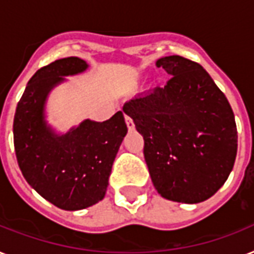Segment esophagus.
<instances>
[{"mask_svg":"<svg viewBox=\"0 0 254 254\" xmlns=\"http://www.w3.org/2000/svg\"><path fill=\"white\" fill-rule=\"evenodd\" d=\"M125 121H127V127L129 129V131L134 130V123H133V120L129 116H125Z\"/></svg>","mask_w":254,"mask_h":254,"instance_id":"1","label":"esophagus"}]
</instances>
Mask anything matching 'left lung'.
Wrapping results in <instances>:
<instances>
[{"label":"left lung","instance_id":"1","mask_svg":"<svg viewBox=\"0 0 254 254\" xmlns=\"http://www.w3.org/2000/svg\"><path fill=\"white\" fill-rule=\"evenodd\" d=\"M171 79L163 88L124 104L145 141L143 155L155 190L167 200L196 204L212 196L237 154L235 115L200 64L179 55L159 58Z\"/></svg>","mask_w":254,"mask_h":254}]
</instances>
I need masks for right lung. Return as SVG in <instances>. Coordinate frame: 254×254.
I'll return each instance as SVG.
<instances>
[{
	"label": "right lung",
	"instance_id": "add662e5",
	"mask_svg": "<svg viewBox=\"0 0 254 254\" xmlns=\"http://www.w3.org/2000/svg\"><path fill=\"white\" fill-rule=\"evenodd\" d=\"M87 62L63 58L34 73L14 116V149L31 187L65 211L84 209L103 200L112 166L127 127L123 112L97 123L87 119L67 133H57L46 120L50 92L65 76L84 72Z\"/></svg>",
	"mask_w": 254,
	"mask_h": 254
}]
</instances>
